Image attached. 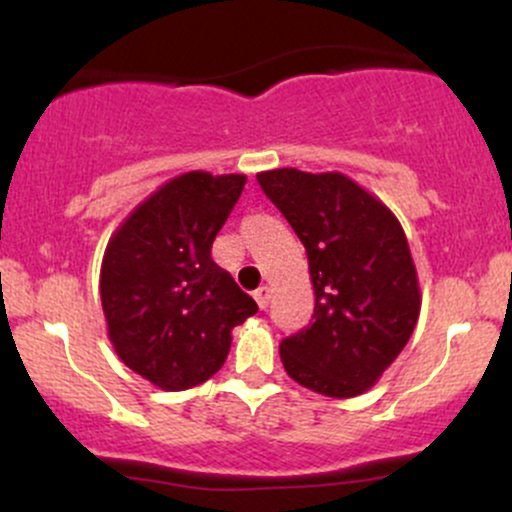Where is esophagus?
<instances>
[{"instance_id":"1","label":"esophagus","mask_w":512,"mask_h":512,"mask_svg":"<svg viewBox=\"0 0 512 512\" xmlns=\"http://www.w3.org/2000/svg\"><path fill=\"white\" fill-rule=\"evenodd\" d=\"M269 298H272V289H269V286H260V289L255 291V301L262 310L269 305Z\"/></svg>"}]
</instances>
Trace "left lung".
<instances>
[{"instance_id": "obj_1", "label": "left lung", "mask_w": 512, "mask_h": 512, "mask_svg": "<svg viewBox=\"0 0 512 512\" xmlns=\"http://www.w3.org/2000/svg\"><path fill=\"white\" fill-rule=\"evenodd\" d=\"M262 192L305 245L313 322L279 344L281 363L317 395H363L402 354L421 310L419 276L397 216L344 173L276 168Z\"/></svg>"}]
</instances>
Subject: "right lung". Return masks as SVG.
Wrapping results in <instances>:
<instances>
[{"instance_id":"obj_1","label":"right lung","mask_w":512,"mask_h":512,"mask_svg":"<svg viewBox=\"0 0 512 512\" xmlns=\"http://www.w3.org/2000/svg\"><path fill=\"white\" fill-rule=\"evenodd\" d=\"M245 175L182 173L146 197L110 238L101 303L117 356L166 392L190 390L226 361L257 303L211 260Z\"/></svg>"}]
</instances>
